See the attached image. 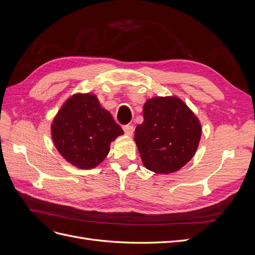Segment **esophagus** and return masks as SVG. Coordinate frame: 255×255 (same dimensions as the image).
Segmentation results:
<instances>
[{
  "mask_svg": "<svg viewBox=\"0 0 255 255\" xmlns=\"http://www.w3.org/2000/svg\"><path fill=\"white\" fill-rule=\"evenodd\" d=\"M123 130H125L126 135H128V136H132V135H133V133H134V127H133V126H129V125L123 126Z\"/></svg>",
  "mask_w": 255,
  "mask_h": 255,
  "instance_id": "1",
  "label": "esophagus"
}]
</instances>
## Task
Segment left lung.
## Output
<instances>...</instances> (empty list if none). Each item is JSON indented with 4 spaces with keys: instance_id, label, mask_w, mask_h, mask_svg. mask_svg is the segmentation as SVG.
<instances>
[{
    "instance_id": "obj_1",
    "label": "left lung",
    "mask_w": 255,
    "mask_h": 255,
    "mask_svg": "<svg viewBox=\"0 0 255 255\" xmlns=\"http://www.w3.org/2000/svg\"><path fill=\"white\" fill-rule=\"evenodd\" d=\"M201 123L177 97H155L143 105V122L134 140L144 167L172 173L194 157L201 138Z\"/></svg>"
}]
</instances>
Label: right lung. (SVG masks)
<instances>
[{
    "label": "right lung",
    "instance_id": "add662e5",
    "mask_svg": "<svg viewBox=\"0 0 255 255\" xmlns=\"http://www.w3.org/2000/svg\"><path fill=\"white\" fill-rule=\"evenodd\" d=\"M51 134L67 161L80 169H92L104 160L111 142L123 134V129L96 95L75 94L58 111Z\"/></svg>",
    "mask_w": 255,
    "mask_h": 255
}]
</instances>
